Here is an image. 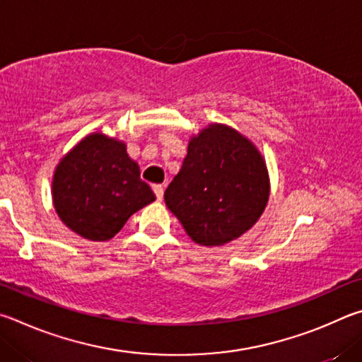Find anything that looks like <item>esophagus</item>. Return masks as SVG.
I'll return each instance as SVG.
<instances>
[{
    "label": "esophagus",
    "mask_w": 362,
    "mask_h": 362,
    "mask_svg": "<svg viewBox=\"0 0 362 362\" xmlns=\"http://www.w3.org/2000/svg\"><path fill=\"white\" fill-rule=\"evenodd\" d=\"M152 189H154L157 200L160 202V200L163 199V186H162V185H154V186H152Z\"/></svg>",
    "instance_id": "esophagus-1"
}]
</instances>
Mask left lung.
<instances>
[{
    "instance_id": "left-lung-1",
    "label": "left lung",
    "mask_w": 362,
    "mask_h": 362,
    "mask_svg": "<svg viewBox=\"0 0 362 362\" xmlns=\"http://www.w3.org/2000/svg\"><path fill=\"white\" fill-rule=\"evenodd\" d=\"M270 177L261 151L224 124L192 135L165 205L195 243L223 246L255 226L267 206Z\"/></svg>"
}]
</instances>
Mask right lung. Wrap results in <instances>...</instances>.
<instances>
[{
	"mask_svg": "<svg viewBox=\"0 0 362 362\" xmlns=\"http://www.w3.org/2000/svg\"><path fill=\"white\" fill-rule=\"evenodd\" d=\"M156 195L117 138L93 132L57 163L52 202L62 223L82 238L107 242Z\"/></svg>",
	"mask_w": 362,
	"mask_h": 362,
	"instance_id": "obj_1",
	"label": "right lung"
}]
</instances>
